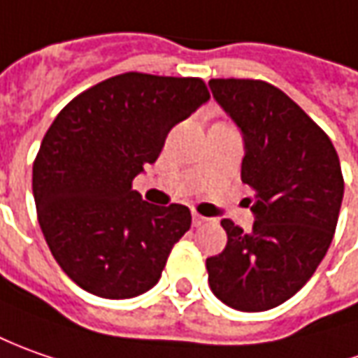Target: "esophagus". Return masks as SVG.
I'll list each match as a JSON object with an SVG mask.
<instances>
[{
	"mask_svg": "<svg viewBox=\"0 0 358 358\" xmlns=\"http://www.w3.org/2000/svg\"><path fill=\"white\" fill-rule=\"evenodd\" d=\"M206 222H208V217L200 216L198 212H192V224H194L196 228H200V226H203Z\"/></svg>",
	"mask_w": 358,
	"mask_h": 358,
	"instance_id": "34e87169",
	"label": "esophagus"
}]
</instances>
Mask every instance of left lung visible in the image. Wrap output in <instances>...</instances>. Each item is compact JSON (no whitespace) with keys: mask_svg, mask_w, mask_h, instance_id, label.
Returning <instances> with one entry per match:
<instances>
[{"mask_svg":"<svg viewBox=\"0 0 358 358\" xmlns=\"http://www.w3.org/2000/svg\"><path fill=\"white\" fill-rule=\"evenodd\" d=\"M212 94L243 136L241 182L253 228L222 220L228 245L206 259L210 289L238 311H267L311 279L339 220L345 182L333 142L278 87L212 79Z\"/></svg>","mask_w":358,"mask_h":358,"instance_id":"1","label":"left lung"}]
</instances>
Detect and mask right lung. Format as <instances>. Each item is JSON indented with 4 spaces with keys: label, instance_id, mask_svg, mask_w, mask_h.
<instances>
[{
    "label": "right lung",
    "instance_id": "1",
    "mask_svg": "<svg viewBox=\"0 0 358 358\" xmlns=\"http://www.w3.org/2000/svg\"><path fill=\"white\" fill-rule=\"evenodd\" d=\"M208 99L196 77L124 73L57 115L33 162V198L49 250L79 287L130 299L158 283L190 210L144 202L132 180Z\"/></svg>",
    "mask_w": 358,
    "mask_h": 358
}]
</instances>
